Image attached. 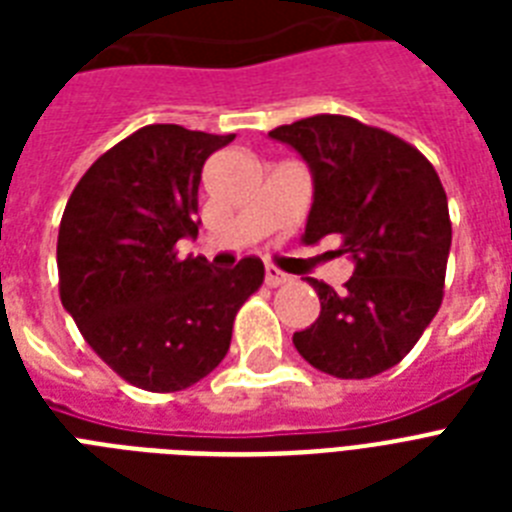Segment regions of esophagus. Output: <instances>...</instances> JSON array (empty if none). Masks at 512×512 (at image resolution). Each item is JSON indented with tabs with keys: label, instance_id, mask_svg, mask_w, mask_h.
Here are the masks:
<instances>
[{
	"label": "esophagus",
	"instance_id": "esophagus-1",
	"mask_svg": "<svg viewBox=\"0 0 512 512\" xmlns=\"http://www.w3.org/2000/svg\"><path fill=\"white\" fill-rule=\"evenodd\" d=\"M289 276L284 271H279V268H273V265H268L265 268V284L268 287H279V284H287Z\"/></svg>",
	"mask_w": 512,
	"mask_h": 512
}]
</instances>
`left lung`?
I'll list each match as a JSON object with an SVG mask.
<instances>
[{"instance_id": "8db88e82", "label": "left lung", "mask_w": 512, "mask_h": 512, "mask_svg": "<svg viewBox=\"0 0 512 512\" xmlns=\"http://www.w3.org/2000/svg\"><path fill=\"white\" fill-rule=\"evenodd\" d=\"M311 170L305 244L340 236L353 263L345 289L311 279L319 319L295 332L297 353L340 380L396 366L441 308L452 223L425 156L350 116L321 114L268 132Z\"/></svg>"}]
</instances>
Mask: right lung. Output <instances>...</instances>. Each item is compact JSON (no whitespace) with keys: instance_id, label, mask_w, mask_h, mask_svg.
Returning <instances> with one entry per match:
<instances>
[{"instance_id":"1","label":"right lung","mask_w":512,"mask_h":512,"mask_svg":"<svg viewBox=\"0 0 512 512\" xmlns=\"http://www.w3.org/2000/svg\"><path fill=\"white\" fill-rule=\"evenodd\" d=\"M231 140L148 124L100 156L66 204L60 303L135 388L175 393L207 377L231 348L236 311L263 284L257 257L215 271L175 252L199 236L201 170Z\"/></svg>"}]
</instances>
